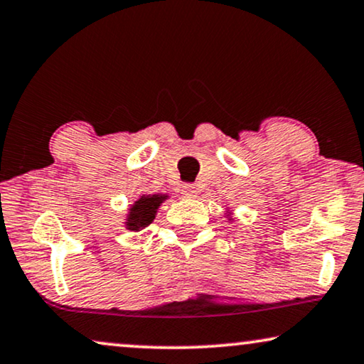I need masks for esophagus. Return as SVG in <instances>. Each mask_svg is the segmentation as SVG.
Wrapping results in <instances>:
<instances>
[{"label":"esophagus","mask_w":364,"mask_h":364,"mask_svg":"<svg viewBox=\"0 0 364 364\" xmlns=\"http://www.w3.org/2000/svg\"><path fill=\"white\" fill-rule=\"evenodd\" d=\"M182 193L186 197H196L197 196V187L192 186V183H186V186L182 187Z\"/></svg>","instance_id":"34e87169"}]
</instances>
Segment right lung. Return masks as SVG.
<instances>
[{
	"label": "right lung",
	"instance_id": "add662e5",
	"mask_svg": "<svg viewBox=\"0 0 364 364\" xmlns=\"http://www.w3.org/2000/svg\"><path fill=\"white\" fill-rule=\"evenodd\" d=\"M166 197L162 196H152V197H141L136 202V205L131 208L129 213L127 227L131 230H139L141 227H147L156 218V210L161 205V202Z\"/></svg>",
	"mask_w": 364,
	"mask_h": 364
}]
</instances>
